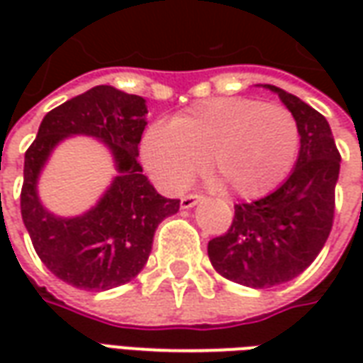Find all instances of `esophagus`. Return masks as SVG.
<instances>
[{
    "label": "esophagus",
    "mask_w": 363,
    "mask_h": 363,
    "mask_svg": "<svg viewBox=\"0 0 363 363\" xmlns=\"http://www.w3.org/2000/svg\"><path fill=\"white\" fill-rule=\"evenodd\" d=\"M202 200H204V196H200V194H189V196H184L181 200V208L189 210V208H194V206H196L198 202H202Z\"/></svg>",
    "instance_id": "esophagus-1"
}]
</instances>
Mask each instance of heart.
<instances>
[{"label":"heart","instance_id":"heart-1","mask_svg":"<svg viewBox=\"0 0 363 363\" xmlns=\"http://www.w3.org/2000/svg\"><path fill=\"white\" fill-rule=\"evenodd\" d=\"M299 128L280 104L252 99H210L142 135L140 157L161 189L181 192L204 169L229 194L260 198L294 167Z\"/></svg>","mask_w":363,"mask_h":363}]
</instances>
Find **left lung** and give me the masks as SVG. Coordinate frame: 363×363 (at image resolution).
<instances>
[{
  "label": "left lung",
  "mask_w": 363,
  "mask_h": 363,
  "mask_svg": "<svg viewBox=\"0 0 363 363\" xmlns=\"http://www.w3.org/2000/svg\"><path fill=\"white\" fill-rule=\"evenodd\" d=\"M280 96L299 128V155L286 181L268 196L235 204L228 233L208 243L212 267L231 281L262 289L294 280L317 259L335 218L340 153L327 118L288 91Z\"/></svg>",
  "instance_id": "left-lung-1"
}]
</instances>
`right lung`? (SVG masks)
<instances>
[{
    "mask_svg": "<svg viewBox=\"0 0 363 363\" xmlns=\"http://www.w3.org/2000/svg\"><path fill=\"white\" fill-rule=\"evenodd\" d=\"M145 116L143 96L96 85L48 112L25 153V228L44 267L74 288L104 291L135 278L150 259L157 225L179 212L181 200L161 196L138 163ZM69 135L103 141L117 177L91 211L62 218L40 202L38 179L53 147Z\"/></svg>",
    "mask_w": 363,
    "mask_h": 363,
    "instance_id": "obj_1",
    "label": "right lung"
}]
</instances>
